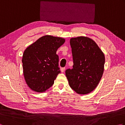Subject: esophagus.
Returning a JSON list of instances; mask_svg holds the SVG:
<instances>
[{
  "label": "esophagus",
  "mask_w": 125,
  "mask_h": 125,
  "mask_svg": "<svg viewBox=\"0 0 125 125\" xmlns=\"http://www.w3.org/2000/svg\"><path fill=\"white\" fill-rule=\"evenodd\" d=\"M65 70V68H62L61 69V72H62V73L64 72Z\"/></svg>",
  "instance_id": "obj_1"
}]
</instances>
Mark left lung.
Instances as JSON below:
<instances>
[{
  "label": "left lung",
  "mask_w": 125,
  "mask_h": 125,
  "mask_svg": "<svg viewBox=\"0 0 125 125\" xmlns=\"http://www.w3.org/2000/svg\"><path fill=\"white\" fill-rule=\"evenodd\" d=\"M73 68L65 71L70 87L80 94H89L99 84L104 70L105 56L95 42L89 38L70 39Z\"/></svg>",
  "instance_id": "1"
}]
</instances>
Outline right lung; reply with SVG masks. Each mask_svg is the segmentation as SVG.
<instances>
[{"label":"right lung","instance_id":"add662e5","mask_svg":"<svg viewBox=\"0 0 125 125\" xmlns=\"http://www.w3.org/2000/svg\"><path fill=\"white\" fill-rule=\"evenodd\" d=\"M65 39L52 35L42 36L25 49L22 63L27 85L33 91H46L54 83L60 73L57 50Z\"/></svg>","mask_w":125,"mask_h":125}]
</instances>
